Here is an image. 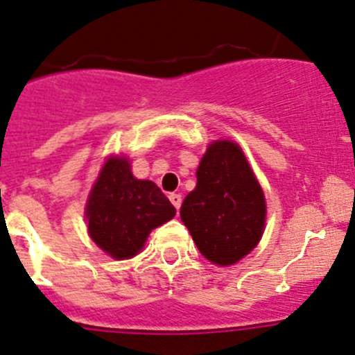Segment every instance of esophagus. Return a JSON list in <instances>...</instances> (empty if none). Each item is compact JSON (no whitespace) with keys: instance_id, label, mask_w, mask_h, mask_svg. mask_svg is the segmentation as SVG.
<instances>
[{"instance_id":"obj_1","label":"esophagus","mask_w":355,"mask_h":355,"mask_svg":"<svg viewBox=\"0 0 355 355\" xmlns=\"http://www.w3.org/2000/svg\"><path fill=\"white\" fill-rule=\"evenodd\" d=\"M170 201H171V203H173L175 209H180V205H182V194L171 193L170 194Z\"/></svg>"}]
</instances>
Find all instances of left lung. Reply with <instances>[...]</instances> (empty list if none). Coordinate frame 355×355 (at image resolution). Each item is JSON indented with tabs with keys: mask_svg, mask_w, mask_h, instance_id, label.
Segmentation results:
<instances>
[{
	"mask_svg": "<svg viewBox=\"0 0 355 355\" xmlns=\"http://www.w3.org/2000/svg\"><path fill=\"white\" fill-rule=\"evenodd\" d=\"M196 178V189L180 207L182 221L207 260L237 263L263 233V191L232 141H216L207 148Z\"/></svg>",
	"mask_w": 355,
	"mask_h": 355,
	"instance_id": "obj_1",
	"label": "left lung"
}]
</instances>
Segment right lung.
<instances>
[{"mask_svg": "<svg viewBox=\"0 0 355 355\" xmlns=\"http://www.w3.org/2000/svg\"><path fill=\"white\" fill-rule=\"evenodd\" d=\"M177 209L154 182L138 180L127 159H107L86 205L88 232L113 258H132L148 233L164 225Z\"/></svg>", "mask_w": 355, "mask_h": 355, "instance_id": "add662e5", "label": "right lung"}]
</instances>
